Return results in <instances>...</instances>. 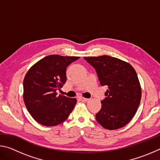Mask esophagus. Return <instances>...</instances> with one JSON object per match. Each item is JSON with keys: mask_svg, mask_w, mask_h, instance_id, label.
Returning <instances> with one entry per match:
<instances>
[{"mask_svg": "<svg viewBox=\"0 0 160 160\" xmlns=\"http://www.w3.org/2000/svg\"><path fill=\"white\" fill-rule=\"evenodd\" d=\"M80 101L83 102H88V101L89 99H87V98H85V97H80Z\"/></svg>", "mask_w": 160, "mask_h": 160, "instance_id": "1", "label": "esophagus"}]
</instances>
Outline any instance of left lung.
<instances>
[{
    "label": "left lung",
    "instance_id": "1",
    "mask_svg": "<svg viewBox=\"0 0 160 160\" xmlns=\"http://www.w3.org/2000/svg\"><path fill=\"white\" fill-rule=\"evenodd\" d=\"M95 69L102 86L108 90L96 119L104 128L116 130L125 126L137 112L141 99V88L131 64L109 56L85 57Z\"/></svg>",
    "mask_w": 160,
    "mask_h": 160
}]
</instances>
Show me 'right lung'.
<instances>
[{
    "mask_svg": "<svg viewBox=\"0 0 160 160\" xmlns=\"http://www.w3.org/2000/svg\"><path fill=\"white\" fill-rule=\"evenodd\" d=\"M80 57L49 55L29 69L23 81V99L29 113L38 123L54 126L63 123L77 99L57 95L66 82V68Z\"/></svg>",
    "mask_w": 160,
    "mask_h": 160,
    "instance_id": "add662e5",
    "label": "right lung"
}]
</instances>
